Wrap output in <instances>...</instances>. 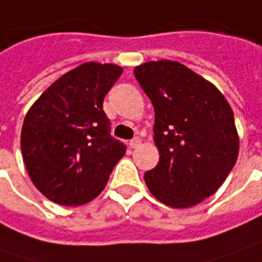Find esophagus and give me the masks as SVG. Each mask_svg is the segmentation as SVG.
<instances>
[{
  "instance_id": "obj_1",
  "label": "esophagus",
  "mask_w": 262,
  "mask_h": 262,
  "mask_svg": "<svg viewBox=\"0 0 262 262\" xmlns=\"http://www.w3.org/2000/svg\"><path fill=\"white\" fill-rule=\"evenodd\" d=\"M140 144H141V140H140L138 137H137V138H133V140L129 141V147H131V148H137Z\"/></svg>"
}]
</instances>
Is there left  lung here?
<instances>
[{"label": "left lung", "mask_w": 262, "mask_h": 262, "mask_svg": "<svg viewBox=\"0 0 262 262\" xmlns=\"http://www.w3.org/2000/svg\"><path fill=\"white\" fill-rule=\"evenodd\" d=\"M155 107L159 163L144 173L160 203L188 208L213 195L236 163L239 136L222 92L178 61L159 59L134 68Z\"/></svg>", "instance_id": "1"}]
</instances>
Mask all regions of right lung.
I'll list each match as a JSON object with an SVG mask.
<instances>
[{
    "instance_id": "add662e5",
    "label": "right lung",
    "mask_w": 262,
    "mask_h": 262,
    "mask_svg": "<svg viewBox=\"0 0 262 262\" xmlns=\"http://www.w3.org/2000/svg\"><path fill=\"white\" fill-rule=\"evenodd\" d=\"M122 74L84 62L61 76L27 111L20 146L33 185L59 206H83L103 189L126 147L109 134L103 99Z\"/></svg>"
}]
</instances>
